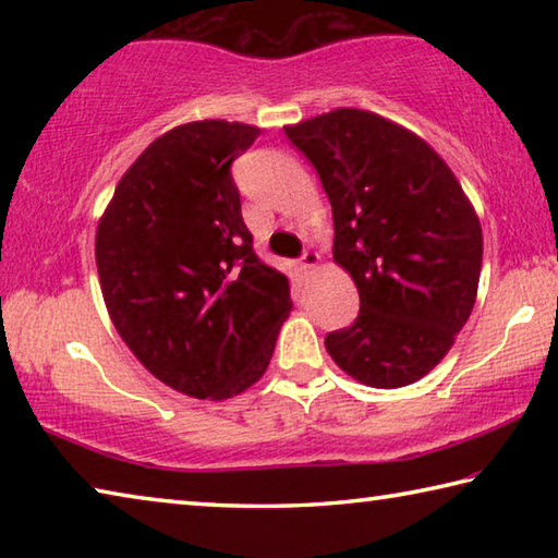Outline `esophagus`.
Wrapping results in <instances>:
<instances>
[{"label": "esophagus", "instance_id": "esophagus-1", "mask_svg": "<svg viewBox=\"0 0 558 558\" xmlns=\"http://www.w3.org/2000/svg\"><path fill=\"white\" fill-rule=\"evenodd\" d=\"M317 266H319V256H317V253H313V251H307L305 256H302V260H300V268L305 270V272L315 270Z\"/></svg>", "mask_w": 558, "mask_h": 558}]
</instances>
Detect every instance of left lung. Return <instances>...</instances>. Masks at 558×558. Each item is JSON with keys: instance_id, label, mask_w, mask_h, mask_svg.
Instances as JSON below:
<instances>
[{"instance_id": "1", "label": "left lung", "mask_w": 558, "mask_h": 558, "mask_svg": "<svg viewBox=\"0 0 558 558\" xmlns=\"http://www.w3.org/2000/svg\"><path fill=\"white\" fill-rule=\"evenodd\" d=\"M332 204L335 263L359 290L352 327L325 337L339 369L374 389L426 376L477 298L483 229L426 140L399 122L337 108L286 125Z\"/></svg>"}]
</instances>
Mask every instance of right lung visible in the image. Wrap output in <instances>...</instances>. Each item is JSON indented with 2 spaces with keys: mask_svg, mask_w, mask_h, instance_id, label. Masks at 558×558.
I'll use <instances>...</instances> for the list:
<instances>
[{
  "mask_svg": "<svg viewBox=\"0 0 558 558\" xmlns=\"http://www.w3.org/2000/svg\"><path fill=\"white\" fill-rule=\"evenodd\" d=\"M260 128L196 120L167 130L116 186L96 231L102 300L145 369L223 401L266 374L292 300L260 263L231 162Z\"/></svg>",
  "mask_w": 558,
  "mask_h": 558,
  "instance_id": "1",
  "label": "right lung"
}]
</instances>
